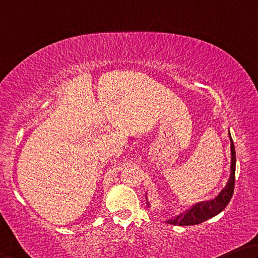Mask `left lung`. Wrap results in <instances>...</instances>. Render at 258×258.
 Returning <instances> with one entry per match:
<instances>
[{"instance_id": "left-lung-1", "label": "left lung", "mask_w": 258, "mask_h": 258, "mask_svg": "<svg viewBox=\"0 0 258 258\" xmlns=\"http://www.w3.org/2000/svg\"><path fill=\"white\" fill-rule=\"evenodd\" d=\"M230 142H231V174H230L227 186L222 189V191L214 200L210 202H202L200 204H196L195 206H192V209L187 211L186 213L178 215L173 220H169L168 223L173 225H181V227H184V225L200 224L204 222V221L218 215L229 204V202L233 195L234 181H236L234 180V174H236V151H234V145L231 136H230Z\"/></svg>"}]
</instances>
